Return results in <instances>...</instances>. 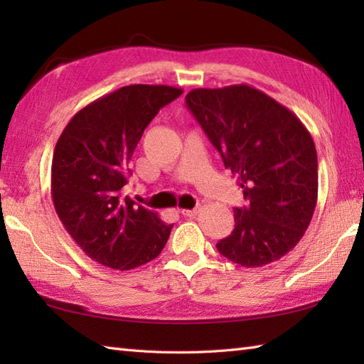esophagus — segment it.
Segmentation results:
<instances>
[{
	"label": "esophagus",
	"mask_w": 364,
	"mask_h": 364,
	"mask_svg": "<svg viewBox=\"0 0 364 364\" xmlns=\"http://www.w3.org/2000/svg\"><path fill=\"white\" fill-rule=\"evenodd\" d=\"M198 211H200V208H196V210H183L181 214L186 215V218H196Z\"/></svg>",
	"instance_id": "obj_1"
}]
</instances>
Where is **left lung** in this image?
I'll return each mask as SVG.
<instances>
[{"label":"left lung","mask_w":364,"mask_h":364,"mask_svg":"<svg viewBox=\"0 0 364 364\" xmlns=\"http://www.w3.org/2000/svg\"><path fill=\"white\" fill-rule=\"evenodd\" d=\"M186 105L231 170L249 205L218 250L242 267H261L304 237L318 202V153L296 114L249 84L194 89Z\"/></svg>","instance_id":"8db88e82"}]
</instances>
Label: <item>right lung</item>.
<instances>
[{
	"label": "right lung",
	"mask_w": 364,
	"mask_h": 364,
	"mask_svg": "<svg viewBox=\"0 0 364 364\" xmlns=\"http://www.w3.org/2000/svg\"><path fill=\"white\" fill-rule=\"evenodd\" d=\"M183 89L133 84L84 106L54 146L51 197L58 218L89 258L131 270L154 259L173 225L123 196L144 129Z\"/></svg>",
	"instance_id": "add662e5"
}]
</instances>
